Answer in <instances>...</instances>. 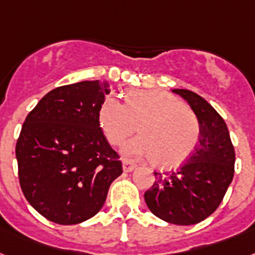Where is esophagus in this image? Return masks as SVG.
Segmentation results:
<instances>
[{
	"mask_svg": "<svg viewBox=\"0 0 255 255\" xmlns=\"http://www.w3.org/2000/svg\"><path fill=\"white\" fill-rule=\"evenodd\" d=\"M135 168H136V165L132 163V161H130V160L123 161V169H124V172H126V173H129V172L134 170Z\"/></svg>",
	"mask_w": 255,
	"mask_h": 255,
	"instance_id": "1",
	"label": "esophagus"
}]
</instances>
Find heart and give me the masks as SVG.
I'll return each instance as SVG.
<instances>
[{
  "mask_svg": "<svg viewBox=\"0 0 255 255\" xmlns=\"http://www.w3.org/2000/svg\"><path fill=\"white\" fill-rule=\"evenodd\" d=\"M98 120L103 134L113 146L123 144L138 126L140 135L124 144L123 155L129 159L152 157L160 167L185 161L198 143L197 115L163 91H131L125 103L108 96L99 108Z\"/></svg>",
  "mask_w": 255,
  "mask_h": 255,
  "instance_id": "b5f03b06",
  "label": "heart"
}]
</instances>
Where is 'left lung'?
<instances>
[{
    "label": "left lung",
    "instance_id": "left-lung-1",
    "mask_svg": "<svg viewBox=\"0 0 255 255\" xmlns=\"http://www.w3.org/2000/svg\"><path fill=\"white\" fill-rule=\"evenodd\" d=\"M172 92L186 100L198 117V144L180 169L153 172L156 180L144 193V201L164 222L191 226L222 203L235 173V148L224 120L207 100L189 90Z\"/></svg>",
    "mask_w": 255,
    "mask_h": 255
}]
</instances>
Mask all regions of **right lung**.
I'll return each mask as SVG.
<instances>
[{"instance_id": "obj_1", "label": "right lung", "mask_w": 255, "mask_h": 255, "mask_svg": "<svg viewBox=\"0 0 255 255\" xmlns=\"http://www.w3.org/2000/svg\"><path fill=\"white\" fill-rule=\"evenodd\" d=\"M111 92L107 82L61 86L28 113L16 142L19 182L40 215L73 226L98 214L123 173L119 155L99 126Z\"/></svg>"}]
</instances>
